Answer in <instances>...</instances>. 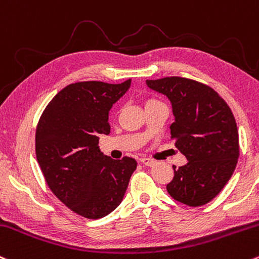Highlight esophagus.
Wrapping results in <instances>:
<instances>
[{"instance_id":"obj_1","label":"esophagus","mask_w":259,"mask_h":259,"mask_svg":"<svg viewBox=\"0 0 259 259\" xmlns=\"http://www.w3.org/2000/svg\"><path fill=\"white\" fill-rule=\"evenodd\" d=\"M140 162L143 164H145V166H149V167H151V166H153V164H155V161L151 160V158H147V157H141Z\"/></svg>"}]
</instances>
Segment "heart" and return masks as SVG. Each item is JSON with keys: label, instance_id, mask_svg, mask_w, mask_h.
I'll list each match as a JSON object with an SVG mask.
<instances>
[{"label": "heart", "instance_id": "b5f03b06", "mask_svg": "<svg viewBox=\"0 0 259 259\" xmlns=\"http://www.w3.org/2000/svg\"><path fill=\"white\" fill-rule=\"evenodd\" d=\"M155 102H158V101H156V99H147V101L145 102V106H147V104L155 103Z\"/></svg>", "mask_w": 259, "mask_h": 259}]
</instances>
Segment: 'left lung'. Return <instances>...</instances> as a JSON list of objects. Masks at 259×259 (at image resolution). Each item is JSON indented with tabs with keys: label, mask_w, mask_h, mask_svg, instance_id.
<instances>
[{
	"label": "left lung",
	"mask_w": 259,
	"mask_h": 259,
	"mask_svg": "<svg viewBox=\"0 0 259 259\" xmlns=\"http://www.w3.org/2000/svg\"><path fill=\"white\" fill-rule=\"evenodd\" d=\"M147 87L169 99L175 121L171 139L187 157L167 184L173 199L189 206L212 200L231 178L240 146L235 116L218 92L194 79H146Z\"/></svg>",
	"instance_id": "left-lung-1"
}]
</instances>
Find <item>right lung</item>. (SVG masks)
Wrapping results in <instances>:
<instances>
[{
	"mask_svg": "<svg viewBox=\"0 0 259 259\" xmlns=\"http://www.w3.org/2000/svg\"><path fill=\"white\" fill-rule=\"evenodd\" d=\"M132 79L112 84L76 82L48 104L35 133V153L45 181L59 200L76 214L101 219L123 200L136 161L113 160L98 146L108 135L109 110L129 90Z\"/></svg>",
	"mask_w": 259,
	"mask_h": 259,
	"instance_id": "1",
	"label": "right lung"
}]
</instances>
